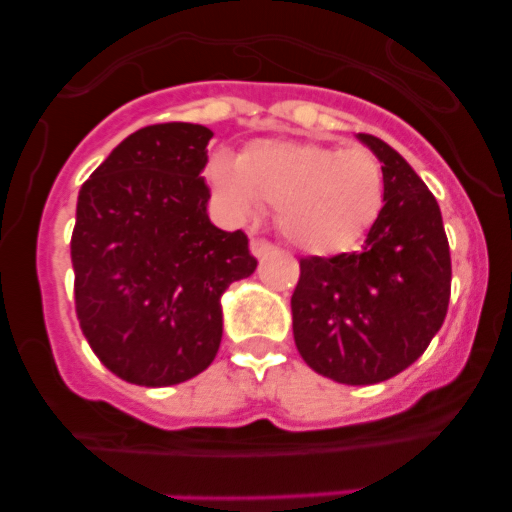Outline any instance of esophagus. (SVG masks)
Here are the masks:
<instances>
[{
	"mask_svg": "<svg viewBox=\"0 0 512 512\" xmlns=\"http://www.w3.org/2000/svg\"><path fill=\"white\" fill-rule=\"evenodd\" d=\"M272 250H275V245H272L270 240H262V237H252L250 240V252L257 257V260H260V257H265L267 252H272Z\"/></svg>",
	"mask_w": 512,
	"mask_h": 512,
	"instance_id": "34e87169",
	"label": "esophagus"
}]
</instances>
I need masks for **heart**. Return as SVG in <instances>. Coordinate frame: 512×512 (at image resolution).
<instances>
[{"label":"heart","instance_id":"1","mask_svg":"<svg viewBox=\"0 0 512 512\" xmlns=\"http://www.w3.org/2000/svg\"><path fill=\"white\" fill-rule=\"evenodd\" d=\"M208 180L230 218L245 220L272 205L282 235L312 255L352 250L384 205V173L364 148L255 141L237 160L218 153Z\"/></svg>","mask_w":512,"mask_h":512}]
</instances>
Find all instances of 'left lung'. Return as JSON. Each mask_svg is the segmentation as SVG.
I'll return each mask as SVG.
<instances>
[{
	"label": "left lung",
	"mask_w": 512,
	"mask_h": 512,
	"mask_svg": "<svg viewBox=\"0 0 512 512\" xmlns=\"http://www.w3.org/2000/svg\"><path fill=\"white\" fill-rule=\"evenodd\" d=\"M384 173V208L359 252L299 260L292 332L317 374L379 384L426 352L451 299L441 208L389 143L359 133Z\"/></svg>",
	"instance_id": "8db88e82"
}]
</instances>
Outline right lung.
I'll return each mask as SVG.
<instances>
[{
    "label": "right lung",
    "mask_w": 512,
    "mask_h": 512,
    "mask_svg": "<svg viewBox=\"0 0 512 512\" xmlns=\"http://www.w3.org/2000/svg\"><path fill=\"white\" fill-rule=\"evenodd\" d=\"M213 131L131 133L81 185L71 235L76 317L101 364L138 386H173L213 364L220 297L255 272L242 230L208 218Z\"/></svg>",
    "instance_id": "right-lung-1"
}]
</instances>
